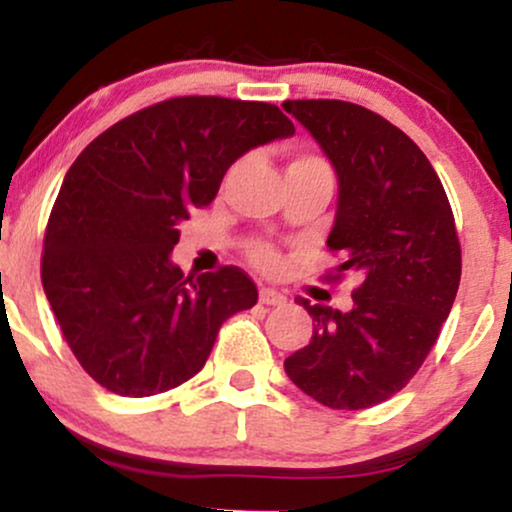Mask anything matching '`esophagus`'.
Instances as JSON below:
<instances>
[{"label":"esophagus","instance_id":"1","mask_svg":"<svg viewBox=\"0 0 512 512\" xmlns=\"http://www.w3.org/2000/svg\"><path fill=\"white\" fill-rule=\"evenodd\" d=\"M260 303H264V305H284L286 296L281 291L272 289V286H262V289H260Z\"/></svg>","mask_w":512,"mask_h":512}]
</instances>
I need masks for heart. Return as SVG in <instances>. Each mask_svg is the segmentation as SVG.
Listing matches in <instances>:
<instances>
[{"instance_id":"b5f03b06","label":"heart","mask_w":512,"mask_h":512,"mask_svg":"<svg viewBox=\"0 0 512 512\" xmlns=\"http://www.w3.org/2000/svg\"><path fill=\"white\" fill-rule=\"evenodd\" d=\"M289 170H330V168H327V163L322 161V158L310 156V154H298L289 163ZM289 170H286V173H289ZM252 257H255V262L262 264V267H272V264L276 262L274 250L264 248V245H260V248L252 250Z\"/></svg>"}]
</instances>
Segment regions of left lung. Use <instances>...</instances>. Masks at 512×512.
<instances>
[{"instance_id":"1","label":"left lung","mask_w":512,"mask_h":512,"mask_svg":"<svg viewBox=\"0 0 512 512\" xmlns=\"http://www.w3.org/2000/svg\"><path fill=\"white\" fill-rule=\"evenodd\" d=\"M337 173L327 245L354 272L349 310L310 305L313 339L284 361L291 383L330 409H368L402 390L436 344L462 274L455 219L424 151L373 110L286 101Z\"/></svg>"}]
</instances>
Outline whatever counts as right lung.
<instances>
[{
    "label": "right lung",
    "mask_w": 512,
    "mask_h": 512,
    "mask_svg": "<svg viewBox=\"0 0 512 512\" xmlns=\"http://www.w3.org/2000/svg\"><path fill=\"white\" fill-rule=\"evenodd\" d=\"M293 132L276 105L185 96L125 117L81 151L52 207L40 274L98 385L120 397L173 390L204 368L223 322L257 303L243 269L185 276L170 252L240 156Z\"/></svg>",
    "instance_id": "right-lung-1"
}]
</instances>
